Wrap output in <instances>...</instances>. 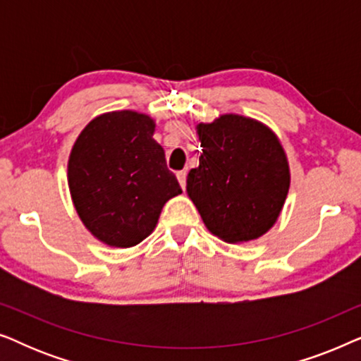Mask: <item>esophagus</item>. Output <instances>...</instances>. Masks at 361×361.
I'll return each instance as SVG.
<instances>
[{"label":"esophagus","instance_id":"1","mask_svg":"<svg viewBox=\"0 0 361 361\" xmlns=\"http://www.w3.org/2000/svg\"><path fill=\"white\" fill-rule=\"evenodd\" d=\"M177 180H179V184L182 189H185V180H187V172L185 171H180L177 172Z\"/></svg>","mask_w":361,"mask_h":361}]
</instances>
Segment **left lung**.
<instances>
[{
    "label": "left lung",
    "mask_w": 361,
    "mask_h": 361,
    "mask_svg": "<svg viewBox=\"0 0 361 361\" xmlns=\"http://www.w3.org/2000/svg\"><path fill=\"white\" fill-rule=\"evenodd\" d=\"M202 154L187 176V195L207 230L225 243H245L273 228L290 187L286 151L255 118L224 113L197 123Z\"/></svg>",
    "instance_id": "1"
}]
</instances>
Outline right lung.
<instances>
[{
    "label": "right lung",
    "instance_id": "1",
    "mask_svg": "<svg viewBox=\"0 0 361 361\" xmlns=\"http://www.w3.org/2000/svg\"><path fill=\"white\" fill-rule=\"evenodd\" d=\"M146 113H102L73 142L67 182L78 219L103 245L131 248L154 231L162 207L182 194Z\"/></svg>",
    "mask_w": 361,
    "mask_h": 361
}]
</instances>
